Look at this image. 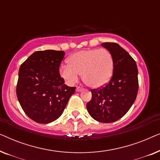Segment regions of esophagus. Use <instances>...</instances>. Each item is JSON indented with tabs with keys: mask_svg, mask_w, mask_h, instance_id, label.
I'll list each match as a JSON object with an SVG mask.
<instances>
[{
	"mask_svg": "<svg viewBox=\"0 0 160 160\" xmlns=\"http://www.w3.org/2000/svg\"><path fill=\"white\" fill-rule=\"evenodd\" d=\"M83 89L82 87H76V92H82V90H83Z\"/></svg>",
	"mask_w": 160,
	"mask_h": 160,
	"instance_id": "1",
	"label": "esophagus"
}]
</instances>
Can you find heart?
<instances>
[{"label":"heart","instance_id":"1","mask_svg":"<svg viewBox=\"0 0 160 160\" xmlns=\"http://www.w3.org/2000/svg\"><path fill=\"white\" fill-rule=\"evenodd\" d=\"M68 65L60 67V75L68 84L78 82L79 75L87 86L99 89L109 82L113 71V58L106 49H91L77 52L69 57Z\"/></svg>","mask_w":160,"mask_h":160}]
</instances>
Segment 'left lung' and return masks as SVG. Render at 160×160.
<instances>
[{
	"mask_svg": "<svg viewBox=\"0 0 160 160\" xmlns=\"http://www.w3.org/2000/svg\"><path fill=\"white\" fill-rule=\"evenodd\" d=\"M101 46L113 56V76L106 87L92 89L87 109L96 121L111 123L121 119L134 103L138 90V71L135 61L118 43L107 42Z\"/></svg>",
	"mask_w": 160,
	"mask_h": 160,
	"instance_id": "obj_1",
	"label": "left lung"
}]
</instances>
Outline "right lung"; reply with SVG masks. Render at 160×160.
Wrapping results in <instances>:
<instances>
[{
	"label": "right lung",
	"instance_id": "1",
	"mask_svg": "<svg viewBox=\"0 0 160 160\" xmlns=\"http://www.w3.org/2000/svg\"><path fill=\"white\" fill-rule=\"evenodd\" d=\"M65 53L44 50L32 53L19 70L17 96L28 117L48 124L62 115L76 87L65 84L59 68Z\"/></svg>",
	"mask_w": 160,
	"mask_h": 160
}]
</instances>
